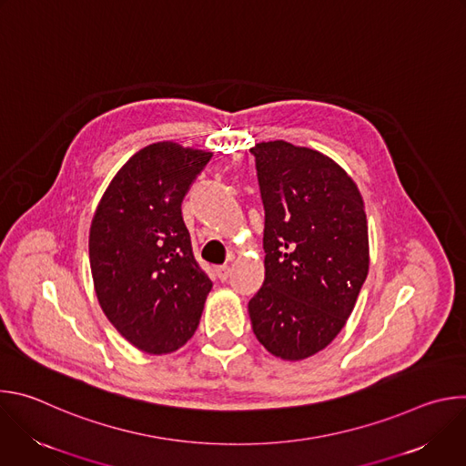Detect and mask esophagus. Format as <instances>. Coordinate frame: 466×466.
I'll use <instances>...</instances> for the list:
<instances>
[{"label": "esophagus", "instance_id": "esophagus-1", "mask_svg": "<svg viewBox=\"0 0 466 466\" xmlns=\"http://www.w3.org/2000/svg\"><path fill=\"white\" fill-rule=\"evenodd\" d=\"M216 275H218V279H219L221 282H227L228 277H230V268H228V265H221V268L216 269Z\"/></svg>", "mask_w": 466, "mask_h": 466}]
</instances>
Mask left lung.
I'll use <instances>...</instances> for the list:
<instances>
[{
  "instance_id": "obj_1",
  "label": "left lung",
  "mask_w": 466,
  "mask_h": 466,
  "mask_svg": "<svg viewBox=\"0 0 466 466\" xmlns=\"http://www.w3.org/2000/svg\"><path fill=\"white\" fill-rule=\"evenodd\" d=\"M265 210V280L248 300L254 336L299 361L328 347L350 317L369 273V228L356 182L319 151L256 144Z\"/></svg>"
}]
</instances>
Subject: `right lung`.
<instances>
[{
  "instance_id": "add662e5",
  "label": "right lung",
  "mask_w": 466,
  "mask_h": 466,
  "mask_svg": "<svg viewBox=\"0 0 466 466\" xmlns=\"http://www.w3.org/2000/svg\"><path fill=\"white\" fill-rule=\"evenodd\" d=\"M210 158L173 142L144 147L112 178L92 219L90 268L101 309L147 354L186 345L212 289L180 210Z\"/></svg>"
}]
</instances>
